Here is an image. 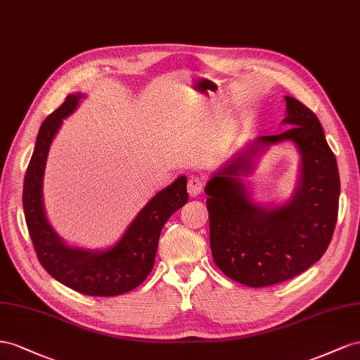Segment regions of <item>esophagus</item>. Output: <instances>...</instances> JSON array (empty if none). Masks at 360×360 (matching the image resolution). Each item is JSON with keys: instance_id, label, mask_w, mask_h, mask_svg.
Listing matches in <instances>:
<instances>
[{"instance_id": "1", "label": "esophagus", "mask_w": 360, "mask_h": 360, "mask_svg": "<svg viewBox=\"0 0 360 360\" xmlns=\"http://www.w3.org/2000/svg\"><path fill=\"white\" fill-rule=\"evenodd\" d=\"M203 186H205V182H203V179L200 176H191L188 179V184H187V188H188L190 196H199V194L203 190Z\"/></svg>"}]
</instances>
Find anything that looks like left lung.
I'll return each mask as SVG.
<instances>
[{
    "label": "left lung",
    "instance_id": "1",
    "mask_svg": "<svg viewBox=\"0 0 360 360\" xmlns=\"http://www.w3.org/2000/svg\"><path fill=\"white\" fill-rule=\"evenodd\" d=\"M285 101L283 123L292 127L253 141L205 187L214 262L229 279L252 288L285 282L309 269L327 250L338 220L341 184L335 153L315 112L291 96ZM282 139L300 146L301 186L286 205L264 210L247 199L238 176L250 169L259 148Z\"/></svg>",
    "mask_w": 360,
    "mask_h": 360
}]
</instances>
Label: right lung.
Masks as SVG:
<instances>
[{
  "mask_svg": "<svg viewBox=\"0 0 360 360\" xmlns=\"http://www.w3.org/2000/svg\"><path fill=\"white\" fill-rule=\"evenodd\" d=\"M79 98V94L69 95L39 129L24 178V214L37 259L56 281L86 295L115 297L137 288L153 269L164 223L188 200L187 176H179L157 193L111 249L89 252L69 248L45 217L42 181L51 141L63 119L77 108Z\"/></svg>",
  "mask_w": 360,
  "mask_h": 360,
  "instance_id": "1",
  "label": "right lung"
}]
</instances>
